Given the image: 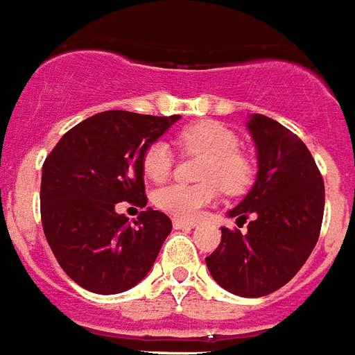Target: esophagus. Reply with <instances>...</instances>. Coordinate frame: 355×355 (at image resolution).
<instances>
[{
    "label": "esophagus",
    "instance_id": "obj_1",
    "mask_svg": "<svg viewBox=\"0 0 355 355\" xmlns=\"http://www.w3.org/2000/svg\"><path fill=\"white\" fill-rule=\"evenodd\" d=\"M196 222H190V220H180V218H173V227L175 230H193L196 227Z\"/></svg>",
    "mask_w": 355,
    "mask_h": 355
}]
</instances>
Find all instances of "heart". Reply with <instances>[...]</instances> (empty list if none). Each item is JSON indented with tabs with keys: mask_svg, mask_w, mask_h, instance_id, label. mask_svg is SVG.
I'll return each instance as SVG.
<instances>
[{
	"mask_svg": "<svg viewBox=\"0 0 355 355\" xmlns=\"http://www.w3.org/2000/svg\"><path fill=\"white\" fill-rule=\"evenodd\" d=\"M178 146L188 154L203 156L199 165L198 184L175 182L154 193L159 211L180 220H196L216 201L220 188L227 193H239L248 188L256 173V165L248 152L239 148V135L216 120H203L188 125L178 133ZM143 171L154 182H164L173 169V152L165 141H154L141 157Z\"/></svg>",
	"mask_w": 355,
	"mask_h": 355,
	"instance_id": "b5f03b06",
	"label": "heart"
}]
</instances>
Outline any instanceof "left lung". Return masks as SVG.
<instances>
[{
	"instance_id": "8db88e82",
	"label": "left lung",
	"mask_w": 355,
	"mask_h": 355,
	"mask_svg": "<svg viewBox=\"0 0 355 355\" xmlns=\"http://www.w3.org/2000/svg\"><path fill=\"white\" fill-rule=\"evenodd\" d=\"M248 130L258 148V178L230 216L254 220L244 235L222 227V241L205 261L224 290L263 297L288 284L316 246L325 188L295 133L263 114H252Z\"/></svg>"
}]
</instances>
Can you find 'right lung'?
<instances>
[{
  "label": "right lung",
  "instance_id": "add662e5",
  "mask_svg": "<svg viewBox=\"0 0 355 355\" xmlns=\"http://www.w3.org/2000/svg\"><path fill=\"white\" fill-rule=\"evenodd\" d=\"M178 118L99 112L71 128L44 159V237L65 275L84 290L120 293L152 269L173 227L169 216L148 207L130 225L116 207L146 205L141 157Z\"/></svg>",
  "mask_w": 355,
  "mask_h": 355
}]
</instances>
